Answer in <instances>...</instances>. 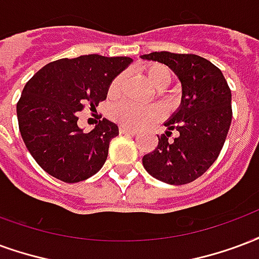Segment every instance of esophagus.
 <instances>
[{
    "label": "esophagus",
    "instance_id": "esophagus-1",
    "mask_svg": "<svg viewBox=\"0 0 259 259\" xmlns=\"http://www.w3.org/2000/svg\"><path fill=\"white\" fill-rule=\"evenodd\" d=\"M119 130H120V133H122V135H129V136L137 135V130L130 129V127H126V126H120Z\"/></svg>",
    "mask_w": 259,
    "mask_h": 259
}]
</instances>
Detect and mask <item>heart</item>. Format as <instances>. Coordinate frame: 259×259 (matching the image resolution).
<instances>
[{"label": "heart", "instance_id": "heart-1", "mask_svg": "<svg viewBox=\"0 0 259 259\" xmlns=\"http://www.w3.org/2000/svg\"><path fill=\"white\" fill-rule=\"evenodd\" d=\"M144 76L151 85H154L155 88H159V89L166 88L171 81V72L168 71V68L160 66V64H154V66L145 68ZM122 85H123V75L120 74L111 81L110 88H108V96L116 97L119 95ZM111 115L115 120H118L123 126L139 129V127H145V126L156 122L162 116V110L156 105L141 107V105L123 103V104H118L116 107H114L111 111Z\"/></svg>", "mask_w": 259, "mask_h": 259}]
</instances>
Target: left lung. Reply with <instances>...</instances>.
<instances>
[{"label":"left lung","mask_w":259,"mask_h":259,"mask_svg":"<svg viewBox=\"0 0 259 259\" xmlns=\"http://www.w3.org/2000/svg\"><path fill=\"white\" fill-rule=\"evenodd\" d=\"M141 59L163 63L183 86L181 104L164 123L178 136L158 137L156 148L143 164L152 177L170 185L195 181L207 171L221 152L232 122V93L221 70L198 55L152 52Z\"/></svg>","instance_id":"1"}]
</instances>
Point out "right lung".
Listing matches in <instances>:
<instances>
[{"label":"right lung","mask_w":259,"mask_h":259,"mask_svg":"<svg viewBox=\"0 0 259 259\" xmlns=\"http://www.w3.org/2000/svg\"><path fill=\"white\" fill-rule=\"evenodd\" d=\"M132 61L100 55L60 59L26 83L16 105L19 130L28 152L52 177L79 183L103 167L118 126L103 118L85 133L76 112L104 101L111 81Z\"/></svg>","instance_id":"1"}]
</instances>
